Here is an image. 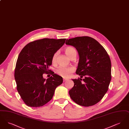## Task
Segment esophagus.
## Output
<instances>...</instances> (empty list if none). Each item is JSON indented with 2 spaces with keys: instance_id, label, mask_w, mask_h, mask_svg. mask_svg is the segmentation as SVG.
Instances as JSON below:
<instances>
[{
  "instance_id": "34e87169",
  "label": "esophagus",
  "mask_w": 129,
  "mask_h": 129,
  "mask_svg": "<svg viewBox=\"0 0 129 129\" xmlns=\"http://www.w3.org/2000/svg\"><path fill=\"white\" fill-rule=\"evenodd\" d=\"M68 79H66V78H64L63 79V81L64 82H65V81H67Z\"/></svg>"
}]
</instances>
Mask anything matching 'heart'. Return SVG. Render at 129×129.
I'll return each mask as SVG.
<instances>
[{
    "mask_svg": "<svg viewBox=\"0 0 129 129\" xmlns=\"http://www.w3.org/2000/svg\"><path fill=\"white\" fill-rule=\"evenodd\" d=\"M65 53L71 59L73 57H75L76 56V51L74 47L72 46H68L64 49ZM57 53L56 52L52 57V62L55 63ZM74 68L73 67H64L60 66L56 70V73L63 77H68L74 71Z\"/></svg>",
    "mask_w": 129,
    "mask_h": 129,
    "instance_id": "1",
    "label": "heart"
}]
</instances>
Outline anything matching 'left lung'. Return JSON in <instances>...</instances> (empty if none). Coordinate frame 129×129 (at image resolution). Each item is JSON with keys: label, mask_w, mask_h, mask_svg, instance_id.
<instances>
[{"label": "left lung", "mask_w": 129, "mask_h": 129, "mask_svg": "<svg viewBox=\"0 0 129 129\" xmlns=\"http://www.w3.org/2000/svg\"><path fill=\"white\" fill-rule=\"evenodd\" d=\"M66 44L74 47L79 55L76 74L80 78L73 79L74 87L69 92L71 98L83 106L97 104L107 91L111 80L109 56L104 47L91 37L67 39Z\"/></svg>", "instance_id": "obj_1"}]
</instances>
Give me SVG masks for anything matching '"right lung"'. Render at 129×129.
Wrapping results in <instances>:
<instances>
[{
	"instance_id": "1",
	"label": "right lung",
	"mask_w": 129,
	"mask_h": 129,
	"mask_svg": "<svg viewBox=\"0 0 129 129\" xmlns=\"http://www.w3.org/2000/svg\"><path fill=\"white\" fill-rule=\"evenodd\" d=\"M66 40H38L26 44L20 53L14 77L17 90L27 106L38 107L47 104L53 98L56 87L62 83V77L53 72L46 80L43 75L50 72L48 68L52 65V57Z\"/></svg>"
}]
</instances>
